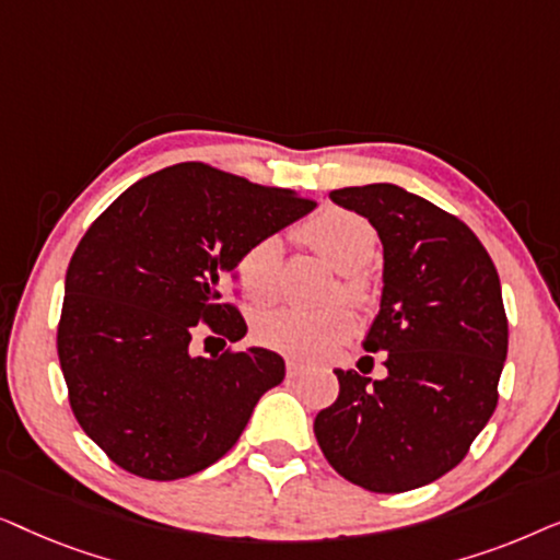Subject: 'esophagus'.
Returning a JSON list of instances; mask_svg holds the SVG:
<instances>
[{"label":"esophagus","mask_w":560,"mask_h":560,"mask_svg":"<svg viewBox=\"0 0 560 560\" xmlns=\"http://www.w3.org/2000/svg\"><path fill=\"white\" fill-rule=\"evenodd\" d=\"M288 377H301V374L305 372V364H298V362H288Z\"/></svg>","instance_id":"esophagus-1"}]
</instances>
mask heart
<instances>
[{
	"mask_svg": "<svg viewBox=\"0 0 560 560\" xmlns=\"http://www.w3.org/2000/svg\"><path fill=\"white\" fill-rule=\"evenodd\" d=\"M301 240L341 275L339 293L351 303L370 298L359 270L370 265L377 249V232L364 217L343 209H326L301 226ZM236 282L242 295L255 305H267L280 290V240L262 236L236 257ZM351 328V313L343 305L324 311L278 308L259 316L255 339L262 347L293 359H318L331 351Z\"/></svg>",
	"mask_w": 560,
	"mask_h": 560,
	"instance_id": "obj_1",
	"label": "heart"
}]
</instances>
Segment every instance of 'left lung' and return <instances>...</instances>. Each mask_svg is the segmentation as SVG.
<instances>
[{
    "instance_id": "8db88e82",
    "label": "left lung",
    "mask_w": 560,
    "mask_h": 560,
    "mask_svg": "<svg viewBox=\"0 0 560 560\" xmlns=\"http://www.w3.org/2000/svg\"><path fill=\"white\" fill-rule=\"evenodd\" d=\"M377 229L382 301L364 339L385 380L336 370L339 397L313 423L351 485L397 494L454 469L497 408L508 359L500 275L462 219L393 183L331 190Z\"/></svg>"
}]
</instances>
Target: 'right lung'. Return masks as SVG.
Here are the masks:
<instances>
[{
    "instance_id": "add662e5",
    "label": "right lung",
    "mask_w": 560,
    "mask_h": 560,
    "mask_svg": "<svg viewBox=\"0 0 560 560\" xmlns=\"http://www.w3.org/2000/svg\"><path fill=\"white\" fill-rule=\"evenodd\" d=\"M316 209L288 188L180 163L129 186L83 234L66 272L58 359L91 441L129 474L171 481L217 464L285 377L270 349L190 354L206 324L240 341L224 301L236 257Z\"/></svg>"
}]
</instances>
